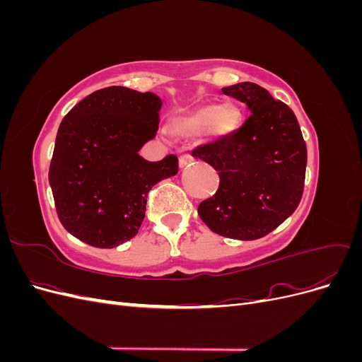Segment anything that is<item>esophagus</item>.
<instances>
[{"label":"esophagus","mask_w":362,"mask_h":362,"mask_svg":"<svg viewBox=\"0 0 362 362\" xmlns=\"http://www.w3.org/2000/svg\"><path fill=\"white\" fill-rule=\"evenodd\" d=\"M193 156H190V154H182L181 157H180V168H185V166H189V164H192L193 163Z\"/></svg>","instance_id":"esophagus-1"}]
</instances>
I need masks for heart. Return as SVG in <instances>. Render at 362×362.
Returning a JSON list of instances; mask_svg holds the SVG:
<instances>
[{"label": "heart", "mask_w": 362, "mask_h": 362, "mask_svg": "<svg viewBox=\"0 0 362 362\" xmlns=\"http://www.w3.org/2000/svg\"><path fill=\"white\" fill-rule=\"evenodd\" d=\"M238 108L231 104H204L196 110L180 116L172 120V134L181 139H194L201 134H206L213 139H222L240 127Z\"/></svg>", "instance_id": "heart-1"}]
</instances>
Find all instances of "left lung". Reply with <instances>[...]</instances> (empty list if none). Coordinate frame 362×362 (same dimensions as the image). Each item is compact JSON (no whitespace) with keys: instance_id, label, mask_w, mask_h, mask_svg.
<instances>
[{"instance_id":"1","label":"left lung","mask_w":362,"mask_h":362,"mask_svg":"<svg viewBox=\"0 0 362 362\" xmlns=\"http://www.w3.org/2000/svg\"><path fill=\"white\" fill-rule=\"evenodd\" d=\"M222 92L247 105L233 134L194 148L192 154L218 172L217 192L198 206L213 233L257 240L276 229L298 208L305 184L306 145L291 108L255 83Z\"/></svg>"}]
</instances>
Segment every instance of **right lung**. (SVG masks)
<instances>
[{
    "label": "right lung",
    "mask_w": 362,
    "mask_h": 362,
    "mask_svg": "<svg viewBox=\"0 0 362 362\" xmlns=\"http://www.w3.org/2000/svg\"><path fill=\"white\" fill-rule=\"evenodd\" d=\"M160 108L154 93L112 86L63 117L48 178L62 225L81 242L110 249L133 238L149 190L178 173L177 156L160 161L139 156L157 134Z\"/></svg>",
    "instance_id": "1"
}]
</instances>
